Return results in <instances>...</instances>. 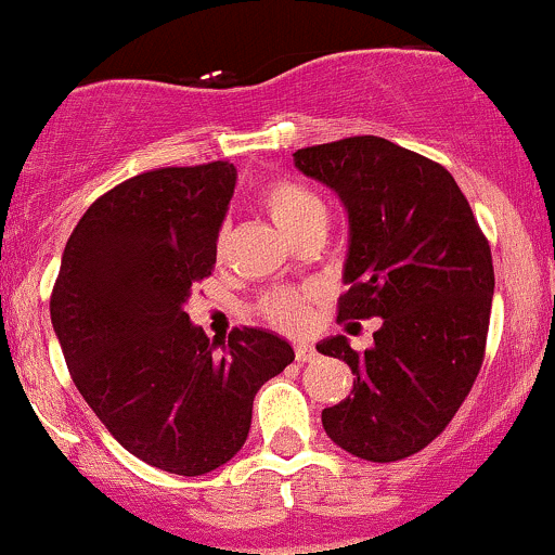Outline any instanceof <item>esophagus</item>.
Returning a JSON list of instances; mask_svg holds the SVG:
<instances>
[{
	"mask_svg": "<svg viewBox=\"0 0 555 555\" xmlns=\"http://www.w3.org/2000/svg\"><path fill=\"white\" fill-rule=\"evenodd\" d=\"M294 352H296V361H299V363H312L318 358L315 347L305 345V341H299V345L294 347Z\"/></svg>",
	"mask_w": 555,
	"mask_h": 555,
	"instance_id": "34e87169",
	"label": "esophagus"
}]
</instances>
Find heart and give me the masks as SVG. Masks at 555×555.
<instances>
[{"label":"heart","mask_w":555,"mask_h":555,"mask_svg":"<svg viewBox=\"0 0 555 555\" xmlns=\"http://www.w3.org/2000/svg\"><path fill=\"white\" fill-rule=\"evenodd\" d=\"M261 208L267 210L275 227L288 240H296L310 227L325 224V205L310 186L294 179H275L259 194ZM227 237L221 235L216 243L219 256L224 254ZM261 315L283 331H305L310 325V296L305 291L280 288L264 296Z\"/></svg>","instance_id":"b5f03b06"}]
</instances>
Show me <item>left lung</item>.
<instances>
[{
  "label": "left lung",
  "instance_id": "obj_1",
  "mask_svg": "<svg viewBox=\"0 0 555 555\" xmlns=\"http://www.w3.org/2000/svg\"><path fill=\"white\" fill-rule=\"evenodd\" d=\"M350 216L339 320L382 318L374 347L331 336L318 352L352 369V396L323 409L331 441L396 462L436 441L483 363L494 267L470 203L443 165L376 135L294 152Z\"/></svg>",
  "mask_w": 555,
  "mask_h": 555
}]
</instances>
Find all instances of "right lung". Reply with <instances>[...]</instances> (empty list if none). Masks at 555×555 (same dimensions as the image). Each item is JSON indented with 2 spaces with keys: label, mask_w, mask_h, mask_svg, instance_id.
<instances>
[{
  "label": "right lung",
  "mask_w": 555,
  "mask_h": 555,
  "mask_svg": "<svg viewBox=\"0 0 555 555\" xmlns=\"http://www.w3.org/2000/svg\"><path fill=\"white\" fill-rule=\"evenodd\" d=\"M235 181V165L219 159L146 170L101 194L74 227L50 296L79 396L119 447L176 476L230 462L259 387L294 361L278 334L243 325L216 345L184 312L216 264Z\"/></svg>",
  "instance_id": "1"
}]
</instances>
